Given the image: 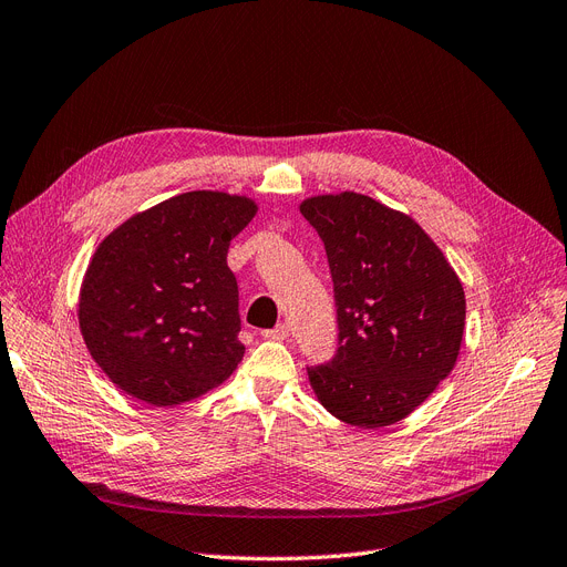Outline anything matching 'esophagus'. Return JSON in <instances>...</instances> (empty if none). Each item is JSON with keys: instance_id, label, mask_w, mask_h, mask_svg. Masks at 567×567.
<instances>
[{"instance_id": "esophagus-1", "label": "esophagus", "mask_w": 567, "mask_h": 567, "mask_svg": "<svg viewBox=\"0 0 567 567\" xmlns=\"http://www.w3.org/2000/svg\"><path fill=\"white\" fill-rule=\"evenodd\" d=\"M287 336H289V324H287V322L278 324L276 329H268V331H264V338H274V340H285Z\"/></svg>"}]
</instances>
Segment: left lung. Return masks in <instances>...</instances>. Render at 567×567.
I'll list each match as a JSON object with an SVG mask.
<instances>
[{
  "label": "left lung",
  "instance_id": "left-lung-1",
  "mask_svg": "<svg viewBox=\"0 0 567 567\" xmlns=\"http://www.w3.org/2000/svg\"><path fill=\"white\" fill-rule=\"evenodd\" d=\"M299 208L324 240L338 312L333 359L308 368L315 396L350 426L396 424L452 373L463 285L410 215L371 196L319 194Z\"/></svg>",
  "mask_w": 567,
  "mask_h": 567
}]
</instances>
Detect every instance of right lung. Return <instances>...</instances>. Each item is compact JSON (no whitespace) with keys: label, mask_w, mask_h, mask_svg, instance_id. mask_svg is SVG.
Segmentation results:
<instances>
[{"label":"right lung","mask_w":567,"mask_h":567,"mask_svg":"<svg viewBox=\"0 0 567 567\" xmlns=\"http://www.w3.org/2000/svg\"><path fill=\"white\" fill-rule=\"evenodd\" d=\"M257 215L250 196L196 189L132 215L94 250L79 297L87 352L130 396L174 408L240 363L229 243Z\"/></svg>","instance_id":"obj_1"}]
</instances>
